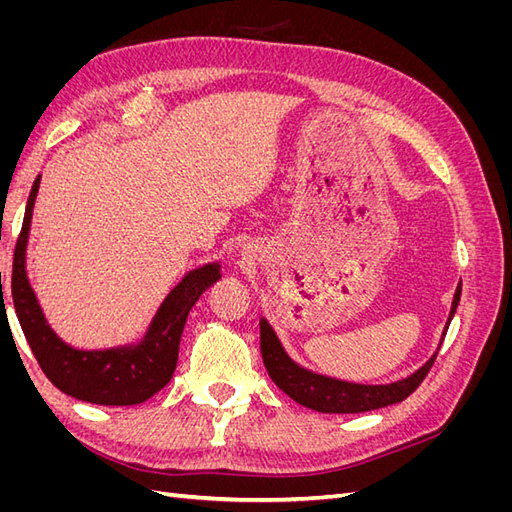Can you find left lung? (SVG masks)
<instances>
[{"label": "left lung", "mask_w": 512, "mask_h": 512, "mask_svg": "<svg viewBox=\"0 0 512 512\" xmlns=\"http://www.w3.org/2000/svg\"><path fill=\"white\" fill-rule=\"evenodd\" d=\"M459 297H461V284H457L455 288L451 312H448L442 339L446 335L448 324H451L457 312ZM442 339H440V346H442ZM440 346L421 367L414 371V374L401 380H395L389 384L348 382L327 374H318V371L307 369L294 359H290V354L282 346L280 337H277V333L273 331L269 320L265 316H260V352L271 380L280 386L290 399L297 401V404L312 408L316 412L352 414V412H369V410L399 404V401H404L408 395H412L416 391V386L425 380L427 371L431 369L433 361H436Z\"/></svg>", "instance_id": "obj_1"}]
</instances>
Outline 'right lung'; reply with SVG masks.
I'll return each mask as SVG.
<instances>
[{
	"label": "right lung",
	"mask_w": 512,
	"mask_h": 512,
	"mask_svg": "<svg viewBox=\"0 0 512 512\" xmlns=\"http://www.w3.org/2000/svg\"><path fill=\"white\" fill-rule=\"evenodd\" d=\"M42 175L27 198L21 235L12 262V303L36 361L61 393L96 406H136L170 382L177 367L181 333L190 309L222 277L220 260L185 273L162 299L145 331L132 342L108 348H76L61 339L46 320L27 277V243ZM2 290V277H0Z\"/></svg>",
	"instance_id": "obj_1"
}]
</instances>
